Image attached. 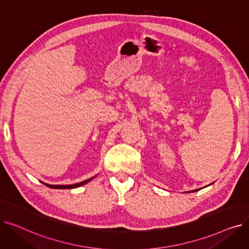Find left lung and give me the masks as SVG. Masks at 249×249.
<instances>
[{"label": "left lung", "mask_w": 249, "mask_h": 249, "mask_svg": "<svg viewBox=\"0 0 249 249\" xmlns=\"http://www.w3.org/2000/svg\"><path fill=\"white\" fill-rule=\"evenodd\" d=\"M196 191H198V190H195V191H193V192H196Z\"/></svg>", "instance_id": "8db88e82"}]
</instances>
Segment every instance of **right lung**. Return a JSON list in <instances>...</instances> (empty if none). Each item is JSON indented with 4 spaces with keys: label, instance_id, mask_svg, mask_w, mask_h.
Returning a JSON list of instances; mask_svg holds the SVG:
<instances>
[{
    "label": "right lung",
    "instance_id": "add662e5",
    "mask_svg": "<svg viewBox=\"0 0 249 249\" xmlns=\"http://www.w3.org/2000/svg\"><path fill=\"white\" fill-rule=\"evenodd\" d=\"M94 178H89V179H87V180H84V181H81V182H77V184H74V185H49V184H45V182H43V181H41L42 184H44L46 187H48V188H51V189H74V188H78V187H81V186H83V185H86L87 182H89V180H91L93 179Z\"/></svg>",
    "mask_w": 249,
    "mask_h": 249
}]
</instances>
